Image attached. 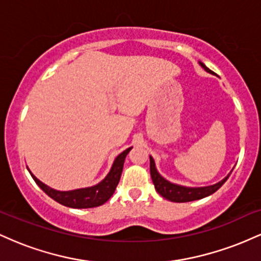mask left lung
<instances>
[{"label": "left lung", "instance_id": "1", "mask_svg": "<svg viewBox=\"0 0 261 261\" xmlns=\"http://www.w3.org/2000/svg\"><path fill=\"white\" fill-rule=\"evenodd\" d=\"M199 65L201 66L206 72L212 73V71L210 68L206 67L205 65L202 64L201 61H199ZM149 170H151V178L152 181H153L155 190L160 194L161 196H163L164 199L169 200V201L173 202H189V201H195V200L203 199V197L212 195L214 193L220 189L222 185L226 182L228 176L232 173H230L227 176H224L221 181L216 182L214 185H208V187H184V185L174 184V182H170L167 180L166 178H163L160 174L157 168H155L154 160L152 158V155H149Z\"/></svg>", "mask_w": 261, "mask_h": 261}]
</instances>
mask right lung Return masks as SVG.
Masks as SVG:
<instances>
[{
  "label": "right lung",
  "mask_w": 261,
  "mask_h": 261,
  "mask_svg": "<svg viewBox=\"0 0 261 261\" xmlns=\"http://www.w3.org/2000/svg\"><path fill=\"white\" fill-rule=\"evenodd\" d=\"M131 148L133 147L126 148L114 160L112 168H110L109 173H108L103 180H100L98 184L88 188H80L74 189V190L67 191L56 190V189L50 188L49 185L44 184L43 181L39 180L37 176L31 172V169L28 170L29 173H31L32 178L34 179V181L38 184V187L40 188L46 195H49L51 199L58 201L59 203H61V205L67 206V207L71 208L97 207V206L106 203L108 200L113 196L114 191H115V189L119 184V180H120L122 168H124L125 158H126L128 152L131 151ZM27 168H28V167H27Z\"/></svg>",
  "instance_id": "1"
}]
</instances>
